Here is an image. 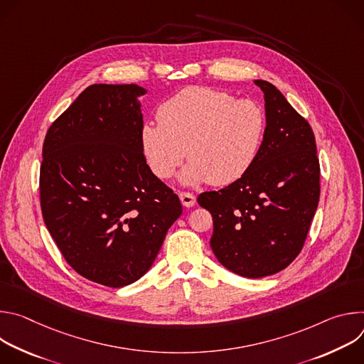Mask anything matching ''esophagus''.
<instances>
[{
	"label": "esophagus",
	"mask_w": 364,
	"mask_h": 364,
	"mask_svg": "<svg viewBox=\"0 0 364 364\" xmlns=\"http://www.w3.org/2000/svg\"><path fill=\"white\" fill-rule=\"evenodd\" d=\"M178 197H180L181 204L184 207H193L196 204V197L193 194H190V193H180Z\"/></svg>",
	"instance_id": "esophagus-1"
}]
</instances>
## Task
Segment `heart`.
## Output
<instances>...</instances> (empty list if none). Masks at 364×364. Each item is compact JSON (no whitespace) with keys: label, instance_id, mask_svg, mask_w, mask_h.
I'll list each match as a JSON object with an SVG mask.
<instances>
[{"label":"heart","instance_id":"b5f03b06","mask_svg":"<svg viewBox=\"0 0 364 364\" xmlns=\"http://www.w3.org/2000/svg\"><path fill=\"white\" fill-rule=\"evenodd\" d=\"M159 121L141 128L145 160L155 176L168 180L187 155L180 174L184 186L237 181L255 164L267 132V114L257 102L201 86L166 100Z\"/></svg>","mask_w":364,"mask_h":364}]
</instances>
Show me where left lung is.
<instances>
[{"mask_svg": "<svg viewBox=\"0 0 364 364\" xmlns=\"http://www.w3.org/2000/svg\"><path fill=\"white\" fill-rule=\"evenodd\" d=\"M265 97L267 132L252 168L198 204L213 218L218 261L245 278L285 269L302 249L320 198V163L309 124L272 83L255 79Z\"/></svg>", "mask_w": 364, "mask_h": 364, "instance_id": "obj_1", "label": "left lung"}]
</instances>
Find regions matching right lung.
Listing matches in <instances>:
<instances>
[{
	"mask_svg": "<svg viewBox=\"0 0 364 364\" xmlns=\"http://www.w3.org/2000/svg\"><path fill=\"white\" fill-rule=\"evenodd\" d=\"M146 92L135 83L90 85L43 144L44 223L79 275L111 288L149 271L183 213L144 157L139 97Z\"/></svg>",
	"mask_w": 364,
	"mask_h": 364,
	"instance_id": "add662e5",
	"label": "right lung"
}]
</instances>
